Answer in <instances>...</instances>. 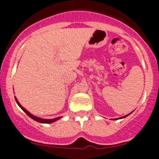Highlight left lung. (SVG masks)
Segmentation results:
<instances>
[{
	"label": "left lung",
	"instance_id": "8db88e82",
	"mask_svg": "<svg viewBox=\"0 0 159 159\" xmlns=\"http://www.w3.org/2000/svg\"><path fill=\"white\" fill-rule=\"evenodd\" d=\"M128 115H129V114H128ZM128 115H126V116H123V117H120V119H123V118H124V117L127 116H128ZM112 120H116V119H112ZM116 120H117V119H116Z\"/></svg>",
	"mask_w": 159,
	"mask_h": 159
}]
</instances>
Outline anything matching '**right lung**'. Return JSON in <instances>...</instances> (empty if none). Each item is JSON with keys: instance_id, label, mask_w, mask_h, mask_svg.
<instances>
[{"instance_id": "right-lung-1", "label": "right lung", "mask_w": 159, "mask_h": 159, "mask_svg": "<svg viewBox=\"0 0 159 159\" xmlns=\"http://www.w3.org/2000/svg\"><path fill=\"white\" fill-rule=\"evenodd\" d=\"M15 101H16L17 104H18V106H19V107L21 108V109H22V110L24 111V112H25V113L27 114V115L29 116L30 117V118H32V120H34L37 121V122H39V123H42V124H51V123L55 122V121L58 120H59V119H61V117L60 116V117H57V118H54V119H50V120H49V119H42V118H39V117L35 116H34V115H32V114H31L30 112H29V111L26 110V109H25V108L23 107V106H21V104H20L19 102H18V99H17V98H16V97H15Z\"/></svg>"}]
</instances>
